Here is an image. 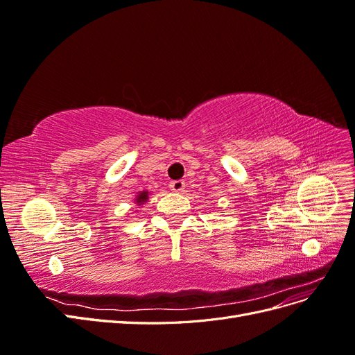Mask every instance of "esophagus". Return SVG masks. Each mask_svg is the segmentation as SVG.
<instances>
[{
	"label": "esophagus",
	"mask_w": 355,
	"mask_h": 355,
	"mask_svg": "<svg viewBox=\"0 0 355 355\" xmlns=\"http://www.w3.org/2000/svg\"><path fill=\"white\" fill-rule=\"evenodd\" d=\"M168 187L173 192H182L185 189V182L184 180H171Z\"/></svg>",
	"instance_id": "1"
}]
</instances>
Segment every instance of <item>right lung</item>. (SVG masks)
Returning a JSON list of instances; mask_svg holds the SVG:
<instances>
[{
  "mask_svg": "<svg viewBox=\"0 0 355 355\" xmlns=\"http://www.w3.org/2000/svg\"><path fill=\"white\" fill-rule=\"evenodd\" d=\"M148 191H142V192H139V196L136 197V202H137V206L139 204H144V202H146V200H148Z\"/></svg>",
  "mask_w": 355,
  "mask_h": 355,
  "instance_id": "right-lung-1",
  "label": "right lung"
}]
</instances>
